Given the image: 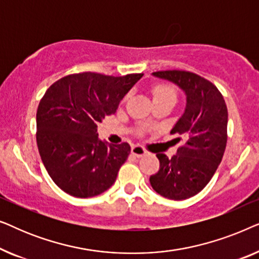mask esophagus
Segmentation results:
<instances>
[{"label": "esophagus", "mask_w": 259, "mask_h": 259, "mask_svg": "<svg viewBox=\"0 0 259 259\" xmlns=\"http://www.w3.org/2000/svg\"><path fill=\"white\" fill-rule=\"evenodd\" d=\"M131 152H132V154L137 158L143 157V155L147 153V151L145 150L143 146H140V145H134V146H132V148H131Z\"/></svg>", "instance_id": "1"}]
</instances>
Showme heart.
<instances>
[{
    "label": "heart",
    "instance_id": "b5f03b06",
    "mask_svg": "<svg viewBox=\"0 0 259 259\" xmlns=\"http://www.w3.org/2000/svg\"><path fill=\"white\" fill-rule=\"evenodd\" d=\"M152 94L155 100H164V99H175L177 98V92L175 87L168 83H158L152 88Z\"/></svg>",
    "mask_w": 259,
    "mask_h": 259
}]
</instances>
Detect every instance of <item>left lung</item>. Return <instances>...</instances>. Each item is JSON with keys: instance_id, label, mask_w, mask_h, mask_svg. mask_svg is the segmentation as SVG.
<instances>
[{"instance_id": "8db88e82", "label": "left lung", "mask_w": 259, "mask_h": 259, "mask_svg": "<svg viewBox=\"0 0 259 259\" xmlns=\"http://www.w3.org/2000/svg\"><path fill=\"white\" fill-rule=\"evenodd\" d=\"M153 75L178 84L186 94V108L171 131L184 144L172 158L157 153L160 167L150 183L160 196L184 200L199 193L221 164L228 141V108L218 88L196 73L173 69Z\"/></svg>"}]
</instances>
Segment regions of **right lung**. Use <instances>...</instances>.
Listing matches in <instances>:
<instances>
[{
    "label": "right lung",
    "instance_id": "obj_1",
    "mask_svg": "<svg viewBox=\"0 0 259 259\" xmlns=\"http://www.w3.org/2000/svg\"><path fill=\"white\" fill-rule=\"evenodd\" d=\"M143 75L70 74L46 91L36 112L37 148L48 175L66 193L95 197L114 184L131 146L99 140L98 122L114 114Z\"/></svg>",
    "mask_w": 259,
    "mask_h": 259
}]
</instances>
